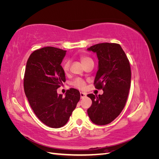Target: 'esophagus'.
<instances>
[{
    "mask_svg": "<svg viewBox=\"0 0 159 159\" xmlns=\"http://www.w3.org/2000/svg\"><path fill=\"white\" fill-rule=\"evenodd\" d=\"M86 95H87V94H86L85 93H84V92H80L81 98H84L86 97Z\"/></svg>",
    "mask_w": 159,
    "mask_h": 159,
    "instance_id": "obj_1",
    "label": "esophagus"
}]
</instances>
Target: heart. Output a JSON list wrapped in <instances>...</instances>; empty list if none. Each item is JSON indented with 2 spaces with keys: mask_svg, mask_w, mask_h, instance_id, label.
<instances>
[{
  "mask_svg": "<svg viewBox=\"0 0 159 159\" xmlns=\"http://www.w3.org/2000/svg\"><path fill=\"white\" fill-rule=\"evenodd\" d=\"M80 60L81 63L83 64V65H85V64L88 63V62L90 61H93L92 60H91L90 57H87V56H81L80 57ZM70 61L69 60H66L62 64V68H63L64 71L66 74L68 73V71L70 70ZM72 85H73L74 87L78 88L80 89H83L85 87V81L81 78H78L75 80H74L73 82H72Z\"/></svg>",
  "mask_w": 159,
  "mask_h": 159,
  "instance_id": "b5f03b06",
  "label": "heart"
}]
</instances>
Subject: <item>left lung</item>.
I'll list each match as a JSON object with an SVG mask.
<instances>
[{"instance_id":"obj_1","label":"left lung","mask_w":159,"mask_h":159,"mask_svg":"<svg viewBox=\"0 0 159 159\" xmlns=\"http://www.w3.org/2000/svg\"><path fill=\"white\" fill-rule=\"evenodd\" d=\"M88 50L97 54L99 66L94 85L103 91L102 95H88L92 101L88 114L93 123L105 125L117 118L125 105L131 86V67L119 44L101 43Z\"/></svg>"}]
</instances>
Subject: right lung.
Segmentation results:
<instances>
[{
	"instance_id": "1",
	"label": "right lung",
	"mask_w": 159,
	"mask_h": 159,
	"mask_svg": "<svg viewBox=\"0 0 159 159\" xmlns=\"http://www.w3.org/2000/svg\"><path fill=\"white\" fill-rule=\"evenodd\" d=\"M66 50L48 46L34 51L28 58L24 78V89L34 113L52 128L67 123L80 99V91L67 90L66 96L57 89L66 81L61 66Z\"/></svg>"
}]
</instances>
